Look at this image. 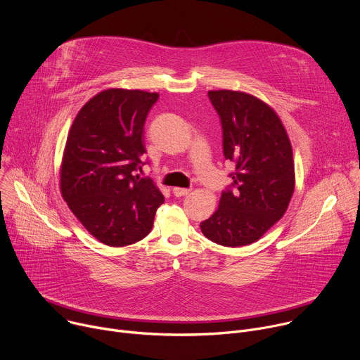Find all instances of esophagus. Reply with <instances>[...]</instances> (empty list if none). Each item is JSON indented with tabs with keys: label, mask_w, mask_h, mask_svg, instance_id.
I'll return each mask as SVG.
<instances>
[{
	"label": "esophagus",
	"mask_w": 360,
	"mask_h": 360,
	"mask_svg": "<svg viewBox=\"0 0 360 360\" xmlns=\"http://www.w3.org/2000/svg\"><path fill=\"white\" fill-rule=\"evenodd\" d=\"M191 189L188 188H172V193L176 196V198H181V196H186L189 195Z\"/></svg>",
	"instance_id": "1"
}]
</instances>
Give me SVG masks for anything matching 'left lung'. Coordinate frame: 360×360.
<instances>
[{
  "mask_svg": "<svg viewBox=\"0 0 360 360\" xmlns=\"http://www.w3.org/2000/svg\"><path fill=\"white\" fill-rule=\"evenodd\" d=\"M208 96L221 120L224 157L235 169L200 231L224 246L249 245L288 210L295 189L292 146L279 117L261 99L228 89Z\"/></svg>",
  "mask_w": 360,
  "mask_h": 360,
  "instance_id": "obj_1",
  "label": "left lung"
}]
</instances>
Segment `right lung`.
<instances>
[{"label":"right lung","mask_w":360,"mask_h":360,"mask_svg":"<svg viewBox=\"0 0 360 360\" xmlns=\"http://www.w3.org/2000/svg\"><path fill=\"white\" fill-rule=\"evenodd\" d=\"M157 92L107 89L81 108L70 129L61 192L85 229L108 246H127L152 229L164 195L135 175L148 161L143 125Z\"/></svg>","instance_id":"1"}]
</instances>
